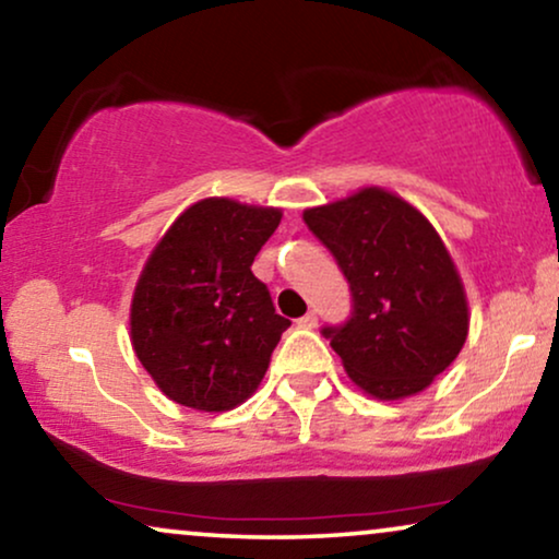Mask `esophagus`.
<instances>
[{
	"label": "esophagus",
	"mask_w": 559,
	"mask_h": 559,
	"mask_svg": "<svg viewBox=\"0 0 559 559\" xmlns=\"http://www.w3.org/2000/svg\"><path fill=\"white\" fill-rule=\"evenodd\" d=\"M296 324H299L301 330H314V326H317V314H314V311H309V314H304L301 319H296Z\"/></svg>",
	"instance_id": "esophagus-1"
}]
</instances>
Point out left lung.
Segmentation results:
<instances>
[{
  "instance_id": "8db88e82",
  "label": "left lung",
  "mask_w": 559,
  "mask_h": 559,
  "mask_svg": "<svg viewBox=\"0 0 559 559\" xmlns=\"http://www.w3.org/2000/svg\"><path fill=\"white\" fill-rule=\"evenodd\" d=\"M304 222L337 258L353 292V319L324 330L349 381L378 401L427 391L471 330L463 278L440 233L381 186L309 206Z\"/></svg>"
}]
</instances>
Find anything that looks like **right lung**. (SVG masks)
<instances>
[{
  "label": "right lung",
  "instance_id": "right-lung-1",
  "mask_svg": "<svg viewBox=\"0 0 559 559\" xmlns=\"http://www.w3.org/2000/svg\"><path fill=\"white\" fill-rule=\"evenodd\" d=\"M281 217L278 206L206 197L155 242L132 292L130 342L163 396L217 414L258 391L292 324L250 271Z\"/></svg>",
  "mask_w": 559,
  "mask_h": 559
}]
</instances>
